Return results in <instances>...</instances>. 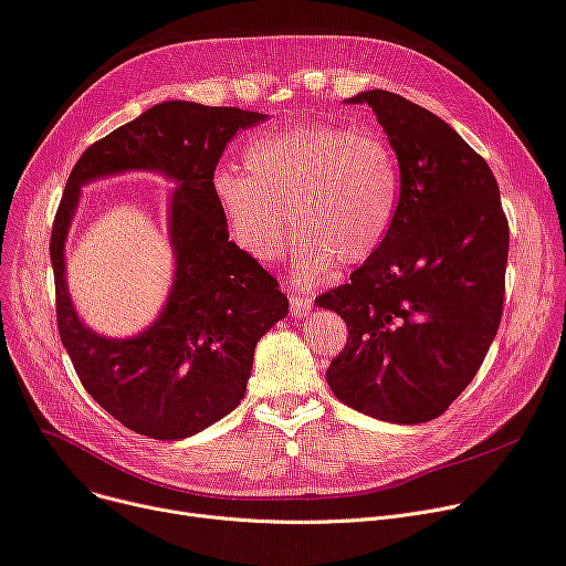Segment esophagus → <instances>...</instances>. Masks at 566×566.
<instances>
[{
  "instance_id": "34e87169",
  "label": "esophagus",
  "mask_w": 566,
  "mask_h": 566,
  "mask_svg": "<svg viewBox=\"0 0 566 566\" xmlns=\"http://www.w3.org/2000/svg\"><path fill=\"white\" fill-rule=\"evenodd\" d=\"M289 303H291V316L293 318H305L310 312H312V297H310V293H291V297H289Z\"/></svg>"
}]
</instances>
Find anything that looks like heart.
<instances>
[{"instance_id": "obj_1", "label": "heart", "mask_w": 566, "mask_h": 566, "mask_svg": "<svg viewBox=\"0 0 566 566\" xmlns=\"http://www.w3.org/2000/svg\"><path fill=\"white\" fill-rule=\"evenodd\" d=\"M245 168L211 175V196L230 241L252 261L284 254L297 282L323 280L334 261L355 266L382 245L396 216L400 172L391 145L327 123L261 134L245 147Z\"/></svg>"}]
</instances>
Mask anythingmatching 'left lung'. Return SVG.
I'll list each match as a JSON object with an SVG mask.
<instances>
[{
	"instance_id": "obj_1",
	"label": "left lung",
	"mask_w": 566,
	"mask_h": 566,
	"mask_svg": "<svg viewBox=\"0 0 566 566\" xmlns=\"http://www.w3.org/2000/svg\"><path fill=\"white\" fill-rule=\"evenodd\" d=\"M368 104L400 168L382 245L316 297L348 325L327 385L366 417L426 423L475 378L503 316L510 228L492 168L428 108L389 91Z\"/></svg>"
}]
</instances>
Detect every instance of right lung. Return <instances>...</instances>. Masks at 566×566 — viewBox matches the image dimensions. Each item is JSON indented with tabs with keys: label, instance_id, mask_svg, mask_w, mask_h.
<instances>
[{
	"label": "right lung",
	"instance_id": "1",
	"mask_svg": "<svg viewBox=\"0 0 566 566\" xmlns=\"http://www.w3.org/2000/svg\"><path fill=\"white\" fill-rule=\"evenodd\" d=\"M266 118L237 106L161 102L93 143L65 181L50 241L61 342L93 400L138 434L172 441L228 417L245 396L256 342L289 312L277 280L230 241L211 196L224 145ZM127 169H155L178 186L169 212L176 275L153 326L108 339L71 305L64 239L81 186Z\"/></svg>",
	"mask_w": 566,
	"mask_h": 566
}]
</instances>
